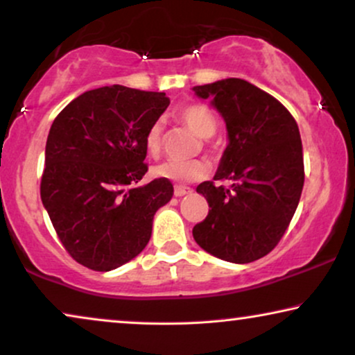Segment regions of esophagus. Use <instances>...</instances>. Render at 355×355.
<instances>
[{
    "label": "esophagus",
    "instance_id": "1",
    "mask_svg": "<svg viewBox=\"0 0 355 355\" xmlns=\"http://www.w3.org/2000/svg\"><path fill=\"white\" fill-rule=\"evenodd\" d=\"M191 192H192V189H189V187H184V186L174 187V196H176V197L187 196V194H191Z\"/></svg>",
    "mask_w": 355,
    "mask_h": 355
}]
</instances>
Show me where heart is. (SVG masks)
I'll list each match as a JSON object with an SVG mask.
<instances>
[{"label": "heart", "instance_id": "obj_1", "mask_svg": "<svg viewBox=\"0 0 355 355\" xmlns=\"http://www.w3.org/2000/svg\"><path fill=\"white\" fill-rule=\"evenodd\" d=\"M179 117L186 122L189 128L202 138H209L217 130V119L209 107L202 104H189L179 110ZM161 137H163V121L151 123L145 137L146 151L151 156H156L161 150ZM209 174V166L202 159L191 161H164L153 168V176L176 184L196 182L204 179Z\"/></svg>", "mask_w": 355, "mask_h": 355}]
</instances>
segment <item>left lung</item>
Masks as SVG:
<instances>
[{"label": "left lung", "mask_w": 355, "mask_h": 355, "mask_svg": "<svg viewBox=\"0 0 355 355\" xmlns=\"http://www.w3.org/2000/svg\"><path fill=\"white\" fill-rule=\"evenodd\" d=\"M194 93L210 101L227 127L228 145L214 181H230V187L197 186L210 210L192 234L211 256L248 264L274 250L300 202V132L277 99L239 78L194 86Z\"/></svg>", "instance_id": "obj_1"}]
</instances>
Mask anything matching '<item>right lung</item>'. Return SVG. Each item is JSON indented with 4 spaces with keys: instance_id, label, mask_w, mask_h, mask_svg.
<instances>
[{
    "instance_id": "1",
    "label": "right lung",
    "mask_w": 355,
    "mask_h": 355,
    "mask_svg": "<svg viewBox=\"0 0 355 355\" xmlns=\"http://www.w3.org/2000/svg\"><path fill=\"white\" fill-rule=\"evenodd\" d=\"M168 105L164 93L103 86L73 99L50 127L40 199L86 268L107 272L140 254L156 210L171 200L168 179L138 184L148 171L146 132Z\"/></svg>"
}]
</instances>
